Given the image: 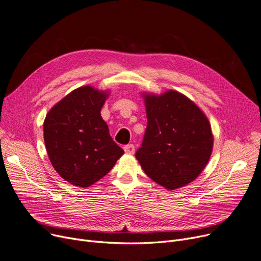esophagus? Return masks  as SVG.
Wrapping results in <instances>:
<instances>
[{
  "mask_svg": "<svg viewBox=\"0 0 261 261\" xmlns=\"http://www.w3.org/2000/svg\"><path fill=\"white\" fill-rule=\"evenodd\" d=\"M124 150H125V152H126L127 154H133V153L135 152V147H134V145L130 144V145L125 146Z\"/></svg>",
  "mask_w": 261,
  "mask_h": 261,
  "instance_id": "1",
  "label": "esophagus"
}]
</instances>
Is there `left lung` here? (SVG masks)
<instances>
[{"label":"left lung","instance_id":"obj_1","mask_svg":"<svg viewBox=\"0 0 261 261\" xmlns=\"http://www.w3.org/2000/svg\"><path fill=\"white\" fill-rule=\"evenodd\" d=\"M142 95L147 129L135 158L146 174L165 189L185 187L198 177L211 158L214 138L210 121L178 91Z\"/></svg>","mask_w":261,"mask_h":261}]
</instances>
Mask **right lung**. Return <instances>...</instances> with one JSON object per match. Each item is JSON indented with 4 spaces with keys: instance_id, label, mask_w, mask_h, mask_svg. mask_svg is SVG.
<instances>
[{
    "instance_id": "right-lung-1",
    "label": "right lung",
    "mask_w": 261,
    "mask_h": 261,
    "mask_svg": "<svg viewBox=\"0 0 261 261\" xmlns=\"http://www.w3.org/2000/svg\"><path fill=\"white\" fill-rule=\"evenodd\" d=\"M109 94L92 86L80 87L57 102L45 117L48 158L59 175L73 186L90 187L124 154L100 115Z\"/></svg>"
}]
</instances>
